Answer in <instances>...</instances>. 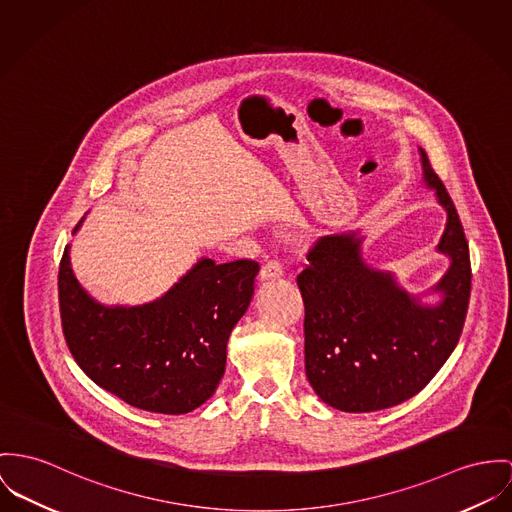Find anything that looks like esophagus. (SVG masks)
Instances as JSON below:
<instances>
[{
    "label": "esophagus",
    "mask_w": 512,
    "mask_h": 512,
    "mask_svg": "<svg viewBox=\"0 0 512 512\" xmlns=\"http://www.w3.org/2000/svg\"><path fill=\"white\" fill-rule=\"evenodd\" d=\"M282 275H284V271H282V265L278 261H267L261 267V278L263 280H273V278H280Z\"/></svg>",
    "instance_id": "obj_1"
}]
</instances>
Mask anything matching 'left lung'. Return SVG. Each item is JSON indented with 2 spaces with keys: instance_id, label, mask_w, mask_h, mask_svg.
Instances as JSON below:
<instances>
[{
  "instance_id": "1",
  "label": "left lung",
  "mask_w": 512,
  "mask_h": 512,
  "mask_svg": "<svg viewBox=\"0 0 512 512\" xmlns=\"http://www.w3.org/2000/svg\"><path fill=\"white\" fill-rule=\"evenodd\" d=\"M423 183L446 212L436 251L450 265L425 294L407 292L390 271L362 257V230L321 237L298 275L306 319V376L327 405L380 411L419 394L456 349L468 312L470 249L452 198L419 148ZM436 293L425 305L420 298Z\"/></svg>"
}]
</instances>
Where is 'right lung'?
Segmentation results:
<instances>
[{"label": "right lung", "instance_id": "obj_1", "mask_svg": "<svg viewBox=\"0 0 512 512\" xmlns=\"http://www.w3.org/2000/svg\"><path fill=\"white\" fill-rule=\"evenodd\" d=\"M257 273L255 261L216 265L200 257L156 300L107 306L79 284L66 245L58 273L66 343L79 368L128 405L189 413L214 395L226 372L228 339L249 308Z\"/></svg>", "mask_w": 512, "mask_h": 512}]
</instances>
